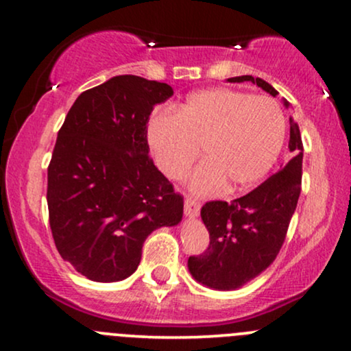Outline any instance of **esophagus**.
Masks as SVG:
<instances>
[{"label":"esophagus","mask_w":351,"mask_h":351,"mask_svg":"<svg viewBox=\"0 0 351 351\" xmlns=\"http://www.w3.org/2000/svg\"><path fill=\"white\" fill-rule=\"evenodd\" d=\"M199 208H201V204L195 198H191V196H188L186 201H184V215H186L188 217L198 216Z\"/></svg>","instance_id":"obj_1"}]
</instances>
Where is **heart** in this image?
<instances>
[{"label":"heart","instance_id":"heart-1","mask_svg":"<svg viewBox=\"0 0 351 351\" xmlns=\"http://www.w3.org/2000/svg\"><path fill=\"white\" fill-rule=\"evenodd\" d=\"M156 165L180 180L198 158L206 156L191 178V188L206 195L229 181L231 189L256 184L279 158L285 119L269 97L231 88H206L191 94L175 115H153L147 127Z\"/></svg>","mask_w":351,"mask_h":351}]
</instances>
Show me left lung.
I'll return each instance as SVG.
<instances>
[{"label": "left lung", "instance_id": "8db88e82", "mask_svg": "<svg viewBox=\"0 0 351 351\" xmlns=\"http://www.w3.org/2000/svg\"><path fill=\"white\" fill-rule=\"evenodd\" d=\"M228 80H249L274 97L277 95L276 88L259 77L239 75ZM289 150L292 152L289 163L251 193L232 203L208 201L201 208L209 245L199 256L189 257L188 269L203 285L217 291L239 289L274 263L287 236L302 189L304 145L299 125L292 117Z\"/></svg>", "mask_w": 351, "mask_h": 351}]
</instances>
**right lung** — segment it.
<instances>
[{"label":"right lung","mask_w":351,"mask_h":351,"mask_svg":"<svg viewBox=\"0 0 351 351\" xmlns=\"http://www.w3.org/2000/svg\"><path fill=\"white\" fill-rule=\"evenodd\" d=\"M168 84L117 75L82 92L60 127L47 168L56 247L95 282L127 279L145 239L183 217V196L148 155L147 123Z\"/></svg>","instance_id":"1"}]
</instances>
